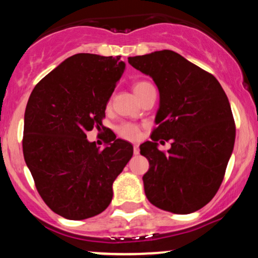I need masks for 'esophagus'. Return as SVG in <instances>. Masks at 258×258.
<instances>
[{
    "instance_id": "obj_1",
    "label": "esophagus",
    "mask_w": 258,
    "mask_h": 258,
    "mask_svg": "<svg viewBox=\"0 0 258 258\" xmlns=\"http://www.w3.org/2000/svg\"><path fill=\"white\" fill-rule=\"evenodd\" d=\"M133 153H135L136 155H138V154H139V146H138V144H135V146H133Z\"/></svg>"
}]
</instances>
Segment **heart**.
I'll use <instances>...</instances> for the list:
<instances>
[{"label":"heart","mask_w":258,"mask_h":258,"mask_svg":"<svg viewBox=\"0 0 258 258\" xmlns=\"http://www.w3.org/2000/svg\"><path fill=\"white\" fill-rule=\"evenodd\" d=\"M150 86L153 85L148 81H137L133 85V91H135L136 96L138 97L139 94L143 93V92L146 91L148 87H150ZM116 132L120 137L130 139V141H133V139H137L139 137V127L131 122L121 123V125L117 126Z\"/></svg>","instance_id":"1"}]
</instances>
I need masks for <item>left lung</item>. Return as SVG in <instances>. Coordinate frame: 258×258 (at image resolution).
Wrapping results in <instances>:
<instances>
[{
  "mask_svg": "<svg viewBox=\"0 0 258 258\" xmlns=\"http://www.w3.org/2000/svg\"><path fill=\"white\" fill-rule=\"evenodd\" d=\"M154 80L160 106L152 142L141 144L149 161L144 191L154 206L191 214L211 201L223 180L235 141V122L223 88L212 74L173 51L130 57ZM171 141L167 153L157 149Z\"/></svg>",
  "mask_w": 258,
  "mask_h": 258,
  "instance_id": "8db88e82",
  "label": "left lung"
}]
</instances>
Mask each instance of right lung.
<instances>
[{
    "instance_id": "obj_1",
    "label": "right lung",
    "mask_w": 258,
    "mask_h": 258,
    "mask_svg": "<svg viewBox=\"0 0 258 258\" xmlns=\"http://www.w3.org/2000/svg\"><path fill=\"white\" fill-rule=\"evenodd\" d=\"M125 67L120 55H72L35 86L26 104L25 162L46 205L68 220L104 211L112 183L133 155L128 142L111 139L99 149L86 135L103 127L106 103Z\"/></svg>"
}]
</instances>
